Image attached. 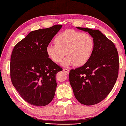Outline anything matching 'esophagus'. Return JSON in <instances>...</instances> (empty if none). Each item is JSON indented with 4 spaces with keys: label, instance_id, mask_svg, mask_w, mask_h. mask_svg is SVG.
I'll return each instance as SVG.
<instances>
[{
    "label": "esophagus",
    "instance_id": "34e87169",
    "mask_svg": "<svg viewBox=\"0 0 126 126\" xmlns=\"http://www.w3.org/2000/svg\"><path fill=\"white\" fill-rule=\"evenodd\" d=\"M63 72H65V73L67 74H68L69 73V69H68L64 68V69H63Z\"/></svg>",
    "mask_w": 126,
    "mask_h": 126
}]
</instances>
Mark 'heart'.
Masks as SVG:
<instances>
[{"instance_id": "1", "label": "heart", "mask_w": 126, "mask_h": 126, "mask_svg": "<svg viewBox=\"0 0 126 126\" xmlns=\"http://www.w3.org/2000/svg\"><path fill=\"white\" fill-rule=\"evenodd\" d=\"M54 42V45L47 46L46 53L56 63H60L66 54L67 57L62 63L64 66L84 65L90 59L94 47V39L90 34L74 30H66L58 34Z\"/></svg>"}]
</instances>
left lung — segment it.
Wrapping results in <instances>:
<instances>
[{
	"label": "left lung",
	"instance_id": "1",
	"mask_svg": "<svg viewBox=\"0 0 126 126\" xmlns=\"http://www.w3.org/2000/svg\"><path fill=\"white\" fill-rule=\"evenodd\" d=\"M76 27L88 32L94 38V47L87 63L70 70L69 81L77 100L92 106L104 100L112 89L118 76V53L114 44L100 31Z\"/></svg>",
	"mask_w": 126,
	"mask_h": 126
}]
</instances>
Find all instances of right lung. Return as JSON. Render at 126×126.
Wrapping results in <instances>:
<instances>
[{"label":"right lung","instance_id":"right-lung-1","mask_svg":"<svg viewBox=\"0 0 126 126\" xmlns=\"http://www.w3.org/2000/svg\"><path fill=\"white\" fill-rule=\"evenodd\" d=\"M62 26L56 25L31 32L13 49L11 82L21 97L33 106H46L54 96L56 74L63 69L49 58L46 49Z\"/></svg>","mask_w":126,"mask_h":126}]
</instances>
